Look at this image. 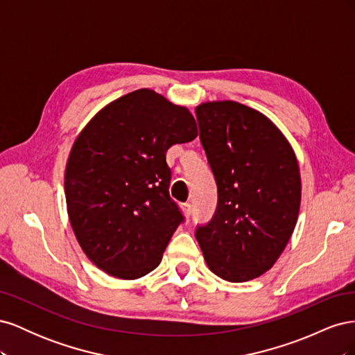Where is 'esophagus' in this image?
Segmentation results:
<instances>
[{
  "label": "esophagus",
  "mask_w": 355,
  "mask_h": 355,
  "mask_svg": "<svg viewBox=\"0 0 355 355\" xmlns=\"http://www.w3.org/2000/svg\"><path fill=\"white\" fill-rule=\"evenodd\" d=\"M182 210H184L185 216H187V218H189V216H191V213H192V206H191L189 202H185V204H182Z\"/></svg>",
  "instance_id": "1"
}]
</instances>
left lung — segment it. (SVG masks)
I'll use <instances>...</instances> for the list:
<instances>
[{
	"instance_id": "obj_1",
	"label": "left lung",
	"mask_w": 355,
	"mask_h": 355,
	"mask_svg": "<svg viewBox=\"0 0 355 355\" xmlns=\"http://www.w3.org/2000/svg\"><path fill=\"white\" fill-rule=\"evenodd\" d=\"M218 206L196 239L210 271L231 283L262 275L296 227L300 175L292 146L259 111L232 101L196 108Z\"/></svg>"
}]
</instances>
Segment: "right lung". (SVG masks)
Segmentation results:
<instances>
[{
	"mask_svg": "<svg viewBox=\"0 0 355 355\" xmlns=\"http://www.w3.org/2000/svg\"><path fill=\"white\" fill-rule=\"evenodd\" d=\"M197 135L185 106L141 89L106 105L75 139L65 170L68 216L102 271L136 280L159 265L184 222L168 194L166 153Z\"/></svg>",
	"mask_w": 355,
	"mask_h": 355,
	"instance_id": "obj_1",
	"label": "right lung"
}]
</instances>
